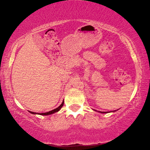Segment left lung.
<instances>
[{
  "label": "left lung",
  "mask_w": 150,
  "mask_h": 150,
  "mask_svg": "<svg viewBox=\"0 0 150 150\" xmlns=\"http://www.w3.org/2000/svg\"><path fill=\"white\" fill-rule=\"evenodd\" d=\"M102 112V113H105V112Z\"/></svg>",
  "instance_id": "1"
}]
</instances>
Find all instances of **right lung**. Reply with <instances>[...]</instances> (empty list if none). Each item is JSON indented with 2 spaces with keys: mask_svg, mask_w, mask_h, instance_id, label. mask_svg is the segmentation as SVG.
Instances as JSON below:
<instances>
[{
  "mask_svg": "<svg viewBox=\"0 0 150 150\" xmlns=\"http://www.w3.org/2000/svg\"><path fill=\"white\" fill-rule=\"evenodd\" d=\"M63 104H64V102L63 101L62 104H61V105L59 106L58 108H55V109H54V110H50V111L47 112H43V113H36V112H31V111H29V112H30V113H32V114H39V115H51V114L54 113V112H58L59 110H60L61 108H62V106H63Z\"/></svg>",
  "mask_w": 150,
  "mask_h": 150,
  "instance_id": "obj_1",
  "label": "right lung"
}]
</instances>
